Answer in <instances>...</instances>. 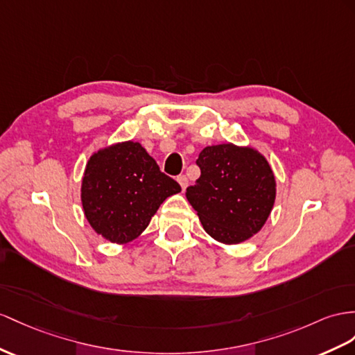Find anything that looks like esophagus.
Wrapping results in <instances>:
<instances>
[{
	"instance_id": "esophagus-1",
	"label": "esophagus",
	"mask_w": 355,
	"mask_h": 355,
	"mask_svg": "<svg viewBox=\"0 0 355 355\" xmlns=\"http://www.w3.org/2000/svg\"><path fill=\"white\" fill-rule=\"evenodd\" d=\"M177 181H178V184L181 186V189L186 190V187L189 186V180H187V177H186V175H180V177L177 178Z\"/></svg>"
}]
</instances>
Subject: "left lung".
I'll return each instance as SVG.
<instances>
[{"label": "left lung", "mask_w": 355, "mask_h": 355, "mask_svg": "<svg viewBox=\"0 0 355 355\" xmlns=\"http://www.w3.org/2000/svg\"><path fill=\"white\" fill-rule=\"evenodd\" d=\"M201 169L186 198L205 232L223 244H240L266 225L276 201V178L267 159L253 147L219 144L205 147Z\"/></svg>", "instance_id": "1"}]
</instances>
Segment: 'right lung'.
I'll return each instance as SVG.
<instances>
[{
	"label": "right lung",
	"instance_id": "add662e5",
	"mask_svg": "<svg viewBox=\"0 0 355 355\" xmlns=\"http://www.w3.org/2000/svg\"><path fill=\"white\" fill-rule=\"evenodd\" d=\"M178 192L180 184L160 172L139 142L124 141L91 154L80 202L94 232L123 246L138 239L160 204Z\"/></svg>",
	"mask_w": 355,
	"mask_h": 355
}]
</instances>
